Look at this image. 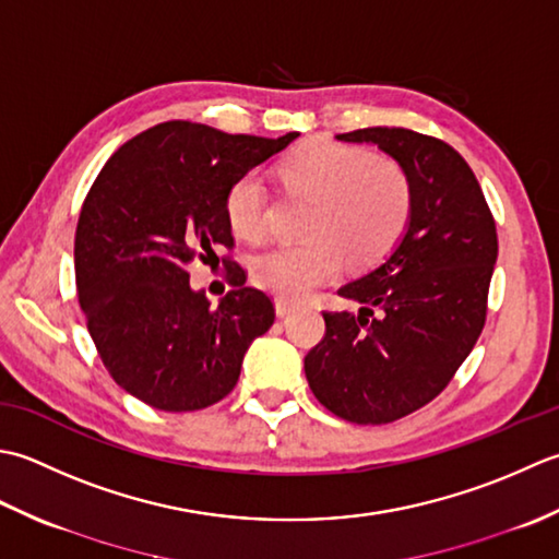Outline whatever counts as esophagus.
I'll list each match as a JSON object with an SVG mask.
<instances>
[{"instance_id": "esophagus-1", "label": "esophagus", "mask_w": 559, "mask_h": 559, "mask_svg": "<svg viewBox=\"0 0 559 559\" xmlns=\"http://www.w3.org/2000/svg\"><path fill=\"white\" fill-rule=\"evenodd\" d=\"M275 311H277V316H280V318L289 316V313L294 311V304H292V301H287V299H277V301H275Z\"/></svg>"}]
</instances>
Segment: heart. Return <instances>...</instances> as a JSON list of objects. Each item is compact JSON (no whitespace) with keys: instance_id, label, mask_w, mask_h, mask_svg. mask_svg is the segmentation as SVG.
<instances>
[{"instance_id":"heart-1","label":"heart","mask_w":559,"mask_h":559,"mask_svg":"<svg viewBox=\"0 0 559 559\" xmlns=\"http://www.w3.org/2000/svg\"><path fill=\"white\" fill-rule=\"evenodd\" d=\"M280 176L313 202L306 243L275 246L250 260V277L280 299H304L333 280L343 260L371 265L403 236L413 212V183L401 164L357 146L309 142L284 158ZM226 219L243 241L267 231V190L246 174L226 192Z\"/></svg>"}]
</instances>
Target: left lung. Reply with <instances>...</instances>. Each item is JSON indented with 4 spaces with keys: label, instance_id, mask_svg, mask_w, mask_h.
<instances>
[{
    "label": "left lung",
    "instance_id": "obj_1",
    "mask_svg": "<svg viewBox=\"0 0 559 559\" xmlns=\"http://www.w3.org/2000/svg\"><path fill=\"white\" fill-rule=\"evenodd\" d=\"M395 158L413 183L401 241L337 294L359 313L325 311V335L304 359L318 403L355 425H389L447 389L487 316L497 263L492 212L465 158L405 128L337 134Z\"/></svg>",
    "mask_w": 559,
    "mask_h": 559
}]
</instances>
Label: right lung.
<instances>
[{"mask_svg":"<svg viewBox=\"0 0 559 559\" xmlns=\"http://www.w3.org/2000/svg\"><path fill=\"white\" fill-rule=\"evenodd\" d=\"M296 136L170 120L132 136L100 168L76 224V294L108 373L136 401L164 413L219 403L250 343L275 323L270 296L243 287L238 263L222 258L236 289L219 306L190 287L188 265L234 248L226 192Z\"/></svg>","mask_w":559,"mask_h":559,"instance_id":"right-lung-1","label":"right lung"}]
</instances>
